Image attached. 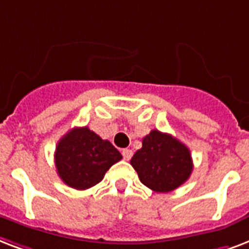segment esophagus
Segmentation results:
<instances>
[{"label":"esophagus","instance_id":"34e87169","mask_svg":"<svg viewBox=\"0 0 249 249\" xmlns=\"http://www.w3.org/2000/svg\"><path fill=\"white\" fill-rule=\"evenodd\" d=\"M122 156H123V159L126 160V161H128V160L132 157V151H131V149H123Z\"/></svg>","mask_w":249,"mask_h":249}]
</instances>
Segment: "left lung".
Segmentation results:
<instances>
[{"instance_id":"obj_1","label":"left lung","mask_w":249,"mask_h":249,"mask_svg":"<svg viewBox=\"0 0 249 249\" xmlns=\"http://www.w3.org/2000/svg\"><path fill=\"white\" fill-rule=\"evenodd\" d=\"M140 182L155 192H170L190 178L194 165L190 149L178 139L152 130L131 159Z\"/></svg>"}]
</instances>
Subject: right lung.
I'll use <instances>...</instances> for the list:
<instances>
[{
    "label": "right lung",
    "mask_w": 249,
    "mask_h": 249,
    "mask_svg": "<svg viewBox=\"0 0 249 249\" xmlns=\"http://www.w3.org/2000/svg\"><path fill=\"white\" fill-rule=\"evenodd\" d=\"M122 155L109 140H103L88 127H75L55 146L54 162L59 178L75 190H87L104 175Z\"/></svg>",
    "instance_id": "1"
}]
</instances>
